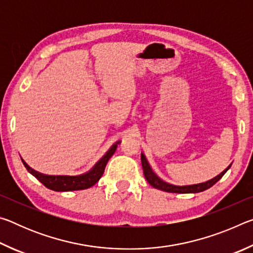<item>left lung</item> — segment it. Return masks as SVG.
Returning a JSON list of instances; mask_svg holds the SVG:
<instances>
[{
	"mask_svg": "<svg viewBox=\"0 0 253 253\" xmlns=\"http://www.w3.org/2000/svg\"><path fill=\"white\" fill-rule=\"evenodd\" d=\"M142 165H143V170H144V175L145 178L147 179V182L151 184L153 187L158 188V190H162L164 192H169V193H199V192H203L205 190H208L211 186H213L219 179L222 178V176L226 173V170L230 169V166H228V169H225L223 172L220 173L217 176L213 177L212 179H210L208 182L204 183H200V184H194V185H185V186H176V185H172V184H169L157 176V175L153 172L151 166H149L148 162L145 157L144 154H142Z\"/></svg>",
	"mask_w": 253,
	"mask_h": 253,
	"instance_id": "obj_1",
	"label": "left lung"
}]
</instances>
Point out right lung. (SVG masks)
I'll return each instance as SVG.
<instances>
[{
  "instance_id": "obj_1",
  "label": "right lung",
  "mask_w": 253,
  "mask_h": 253,
  "mask_svg": "<svg viewBox=\"0 0 253 253\" xmlns=\"http://www.w3.org/2000/svg\"><path fill=\"white\" fill-rule=\"evenodd\" d=\"M119 144V143H117ZM117 144L111 146L106 155L101 158V160L93 166V168L89 170L88 173L83 175H77V176H68V175H45L37 172L25 163L23 160V164L25 169H28L29 173H31L34 177L43 184L45 187L50 188L52 191L57 192H68V191H78V190H84V188L91 187L92 185L99 181V178L102 176L105 172V168L108 163L109 158L114 155L116 152Z\"/></svg>"
}]
</instances>
